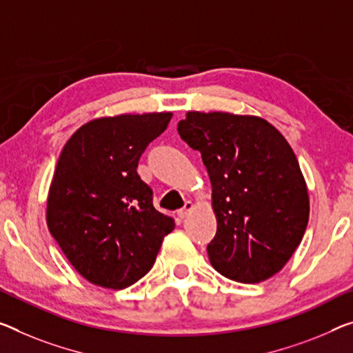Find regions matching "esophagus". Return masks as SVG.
<instances>
[{"instance_id": "esophagus-1", "label": "esophagus", "mask_w": 353, "mask_h": 353, "mask_svg": "<svg viewBox=\"0 0 353 353\" xmlns=\"http://www.w3.org/2000/svg\"><path fill=\"white\" fill-rule=\"evenodd\" d=\"M192 208H194V205H192L191 200H186V202H184V207L178 210V216H180L181 219L186 218V216H188L189 213H191Z\"/></svg>"}]
</instances>
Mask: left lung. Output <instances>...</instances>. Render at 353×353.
Masks as SVG:
<instances>
[{
    "label": "left lung",
    "mask_w": 353,
    "mask_h": 353,
    "mask_svg": "<svg viewBox=\"0 0 353 353\" xmlns=\"http://www.w3.org/2000/svg\"><path fill=\"white\" fill-rule=\"evenodd\" d=\"M178 134L200 151L210 175L213 268L245 284L283 270L309 221L305 176L284 135L263 118L227 112H188Z\"/></svg>",
    "instance_id": "1"
}]
</instances>
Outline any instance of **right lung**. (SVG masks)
I'll return each mask as SVG.
<instances>
[{
  "label": "right lung",
  "mask_w": 353,
  "mask_h": 353,
  "mask_svg": "<svg viewBox=\"0 0 353 353\" xmlns=\"http://www.w3.org/2000/svg\"><path fill=\"white\" fill-rule=\"evenodd\" d=\"M170 118V112L97 118L79 128L59 154L47 225L91 284L120 290L137 283L175 229L137 173L140 156Z\"/></svg>",
  "instance_id": "obj_1"
}]
</instances>
